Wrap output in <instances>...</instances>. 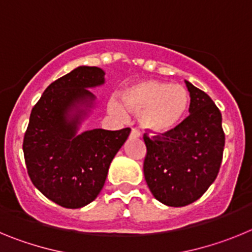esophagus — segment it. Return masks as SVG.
<instances>
[{"instance_id": "esophagus-1", "label": "esophagus", "mask_w": 252, "mask_h": 252, "mask_svg": "<svg viewBox=\"0 0 252 252\" xmlns=\"http://www.w3.org/2000/svg\"><path fill=\"white\" fill-rule=\"evenodd\" d=\"M130 136L133 137V139H137V137L141 136V133H140V131L137 130V128H132V130H131Z\"/></svg>"}]
</instances>
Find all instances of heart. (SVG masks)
I'll use <instances>...</instances> for the list:
<instances>
[{
    "label": "heart",
    "mask_w": 252,
    "mask_h": 252,
    "mask_svg": "<svg viewBox=\"0 0 252 252\" xmlns=\"http://www.w3.org/2000/svg\"><path fill=\"white\" fill-rule=\"evenodd\" d=\"M189 93L186 87L169 82L141 81L124 91V104L127 110L139 113V122L151 133H165L178 127L189 108ZM108 108L122 117L125 108L121 102L111 99Z\"/></svg>",
    "instance_id": "b5f03b06"
}]
</instances>
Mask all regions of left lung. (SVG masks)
<instances>
[{
    "label": "left lung",
    "instance_id": "8db88e82",
    "mask_svg": "<svg viewBox=\"0 0 252 252\" xmlns=\"http://www.w3.org/2000/svg\"><path fill=\"white\" fill-rule=\"evenodd\" d=\"M189 116L169 132L144 135V175L150 192L169 207L193 203L217 178L224 148L222 115L207 93L186 81Z\"/></svg>",
    "mask_w": 252,
    "mask_h": 252
}]
</instances>
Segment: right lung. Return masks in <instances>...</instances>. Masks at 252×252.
Listing matches in <instances>:
<instances>
[{"instance_id": "obj_1", "label": "right lung", "mask_w": 252, "mask_h": 252, "mask_svg": "<svg viewBox=\"0 0 252 252\" xmlns=\"http://www.w3.org/2000/svg\"><path fill=\"white\" fill-rule=\"evenodd\" d=\"M104 72L82 65L44 91L30 115L24 157L31 182L64 208H82L94 201L108 168L131 128H93L78 133L95 103L88 88L102 86Z\"/></svg>"}]
</instances>
